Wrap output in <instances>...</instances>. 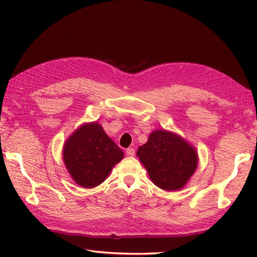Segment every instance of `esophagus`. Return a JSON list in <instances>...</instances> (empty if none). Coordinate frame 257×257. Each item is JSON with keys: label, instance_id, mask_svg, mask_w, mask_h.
<instances>
[{"label": "esophagus", "instance_id": "obj_1", "mask_svg": "<svg viewBox=\"0 0 257 257\" xmlns=\"http://www.w3.org/2000/svg\"><path fill=\"white\" fill-rule=\"evenodd\" d=\"M136 154V150L134 148H128L127 150H125V155H127L128 157H134Z\"/></svg>", "mask_w": 257, "mask_h": 257}]
</instances>
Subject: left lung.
<instances>
[{"mask_svg": "<svg viewBox=\"0 0 257 257\" xmlns=\"http://www.w3.org/2000/svg\"><path fill=\"white\" fill-rule=\"evenodd\" d=\"M137 156L152 182L166 191L183 188L198 166L193 147L166 130L152 133L147 144L139 147Z\"/></svg>", "mask_w": 257, "mask_h": 257, "instance_id": "1", "label": "left lung"}]
</instances>
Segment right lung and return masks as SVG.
<instances>
[{
	"mask_svg": "<svg viewBox=\"0 0 257 257\" xmlns=\"http://www.w3.org/2000/svg\"><path fill=\"white\" fill-rule=\"evenodd\" d=\"M64 162L74 181L95 188L105 181L123 152L97 122L81 125L70 136L63 150Z\"/></svg>",
	"mask_w": 257,
	"mask_h": 257,
	"instance_id": "add662e5",
	"label": "right lung"
}]
</instances>
